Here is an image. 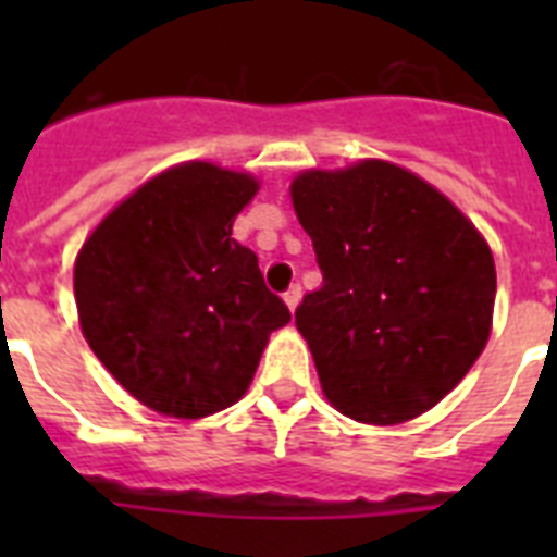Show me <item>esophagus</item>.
Listing matches in <instances>:
<instances>
[{"instance_id":"34e87169","label":"esophagus","mask_w":557,"mask_h":557,"mask_svg":"<svg viewBox=\"0 0 557 557\" xmlns=\"http://www.w3.org/2000/svg\"><path fill=\"white\" fill-rule=\"evenodd\" d=\"M300 297H304V288H300V286H297V283H295V286L288 288L286 295H283V300H286L288 309H292V312H295L297 304H300Z\"/></svg>"}]
</instances>
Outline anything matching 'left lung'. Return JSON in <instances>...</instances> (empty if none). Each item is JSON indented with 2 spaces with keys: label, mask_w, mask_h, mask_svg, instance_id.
Returning <instances> with one entry per match:
<instances>
[{
  "label": "left lung",
  "mask_w": 557,
  "mask_h": 557,
  "mask_svg": "<svg viewBox=\"0 0 557 557\" xmlns=\"http://www.w3.org/2000/svg\"><path fill=\"white\" fill-rule=\"evenodd\" d=\"M292 201L323 274L295 323L326 398L370 424L431 410L488 341L497 271L485 239L440 190L387 161L309 170Z\"/></svg>",
  "instance_id": "obj_1"
}]
</instances>
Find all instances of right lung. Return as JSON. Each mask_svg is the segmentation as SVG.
Instances as JSON below:
<instances>
[{
  "instance_id": "add662e5",
  "label": "right lung",
  "mask_w": 557,
  "mask_h": 557,
  "mask_svg": "<svg viewBox=\"0 0 557 557\" xmlns=\"http://www.w3.org/2000/svg\"><path fill=\"white\" fill-rule=\"evenodd\" d=\"M253 193L245 173L173 168L121 201L74 262L91 352L159 413L199 419L234 405L271 332L292 321L257 253L231 236Z\"/></svg>"
}]
</instances>
